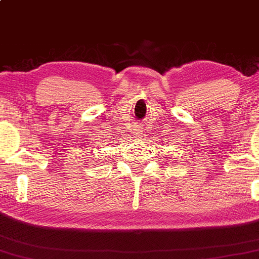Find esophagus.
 <instances>
[{"mask_svg": "<svg viewBox=\"0 0 259 259\" xmlns=\"http://www.w3.org/2000/svg\"><path fill=\"white\" fill-rule=\"evenodd\" d=\"M134 135L136 136V137H140L142 138V135H143V131H142V129H139V128H136V129H134Z\"/></svg>", "mask_w": 259, "mask_h": 259, "instance_id": "esophagus-1", "label": "esophagus"}]
</instances>
